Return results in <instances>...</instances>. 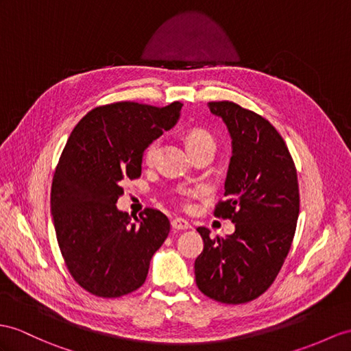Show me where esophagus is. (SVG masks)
Here are the masks:
<instances>
[{"label": "esophagus", "instance_id": "obj_1", "mask_svg": "<svg viewBox=\"0 0 351 351\" xmlns=\"http://www.w3.org/2000/svg\"><path fill=\"white\" fill-rule=\"evenodd\" d=\"M171 228H173L174 230H187V229H191L192 226L183 219H174L173 221H171Z\"/></svg>", "mask_w": 351, "mask_h": 351}]
</instances>
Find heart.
I'll use <instances>...</instances> for the list:
<instances>
[{"instance_id":"1","label":"heart","mask_w":351,"mask_h":351,"mask_svg":"<svg viewBox=\"0 0 351 351\" xmlns=\"http://www.w3.org/2000/svg\"><path fill=\"white\" fill-rule=\"evenodd\" d=\"M204 141H213V136L207 132V131H202V130H195L192 131L189 135H187V146H195V144H199ZM159 140H153L150 141L149 146L146 147V152H144V159L146 162H152L153 159L156 158L158 155V150H159ZM205 191L202 187H189V189H180L177 193V199L180 201L186 208H191V201L196 199V198H201L204 196Z\"/></svg>"}]
</instances>
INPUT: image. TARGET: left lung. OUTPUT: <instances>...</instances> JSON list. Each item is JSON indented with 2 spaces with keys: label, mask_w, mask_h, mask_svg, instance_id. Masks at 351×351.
<instances>
[{
  "label": "left lung",
  "mask_w": 351,
  "mask_h": 351,
  "mask_svg": "<svg viewBox=\"0 0 351 351\" xmlns=\"http://www.w3.org/2000/svg\"><path fill=\"white\" fill-rule=\"evenodd\" d=\"M232 138L226 199L215 216L235 223L226 238L198 228L204 250L195 261L196 286L223 304H244L274 283L290 250L299 215L295 162L274 126L230 101L208 102Z\"/></svg>",
  "instance_id": "1"
}]
</instances>
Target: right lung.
<instances>
[{"instance_id":"1","label":"right lung","mask_w":351,"mask_h":351,"mask_svg":"<svg viewBox=\"0 0 351 351\" xmlns=\"http://www.w3.org/2000/svg\"><path fill=\"white\" fill-rule=\"evenodd\" d=\"M183 104L121 101L90 110L68 138L52 182L50 207L59 249L75 283L99 298H119L146 281L152 256L169 234L168 217L146 208L119 211L123 180L141 176L150 141L173 128Z\"/></svg>"}]
</instances>
